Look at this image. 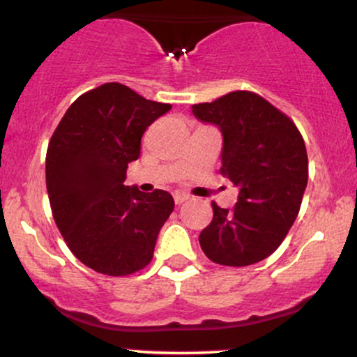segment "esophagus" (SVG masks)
I'll return each mask as SVG.
<instances>
[{
	"mask_svg": "<svg viewBox=\"0 0 357 357\" xmlns=\"http://www.w3.org/2000/svg\"><path fill=\"white\" fill-rule=\"evenodd\" d=\"M190 199V195H186V192H181V191H176L174 192V202L176 204H181L184 202H188Z\"/></svg>",
	"mask_w": 357,
	"mask_h": 357,
	"instance_id": "esophagus-1",
	"label": "esophagus"
}]
</instances>
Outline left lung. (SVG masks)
Returning a JSON list of instances; mask_svg holds the SVG:
<instances>
[{
  "instance_id": "left-lung-1",
  "label": "left lung",
  "mask_w": 357,
  "mask_h": 357,
  "mask_svg": "<svg viewBox=\"0 0 357 357\" xmlns=\"http://www.w3.org/2000/svg\"><path fill=\"white\" fill-rule=\"evenodd\" d=\"M192 114L220 127V173L240 188L233 210L211 203L199 245L215 264H257L280 247L301 210L309 176L304 139L292 119L250 90L195 104Z\"/></svg>"
}]
</instances>
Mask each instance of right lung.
<instances>
[{"instance_id":"obj_1","label":"right lung","mask_w":357,"mask_h":357,"mask_svg":"<svg viewBox=\"0 0 357 357\" xmlns=\"http://www.w3.org/2000/svg\"><path fill=\"white\" fill-rule=\"evenodd\" d=\"M169 109L109 82L82 93L53 132L45 167L53 220L73 255L96 272L124 277L153 260L174 199L124 181L144 130Z\"/></svg>"}]
</instances>
